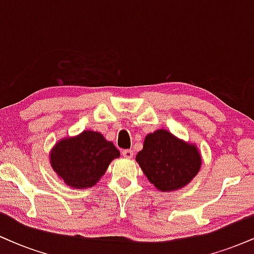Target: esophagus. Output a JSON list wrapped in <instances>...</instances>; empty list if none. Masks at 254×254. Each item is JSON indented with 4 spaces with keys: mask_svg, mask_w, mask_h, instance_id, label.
I'll use <instances>...</instances> for the list:
<instances>
[{
    "mask_svg": "<svg viewBox=\"0 0 254 254\" xmlns=\"http://www.w3.org/2000/svg\"><path fill=\"white\" fill-rule=\"evenodd\" d=\"M122 155L124 157H127V159H131V157L133 156V151L131 149H124L122 150Z\"/></svg>",
    "mask_w": 254,
    "mask_h": 254,
    "instance_id": "1",
    "label": "esophagus"
}]
</instances>
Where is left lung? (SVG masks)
<instances>
[{
  "label": "left lung",
  "instance_id": "1",
  "mask_svg": "<svg viewBox=\"0 0 254 254\" xmlns=\"http://www.w3.org/2000/svg\"><path fill=\"white\" fill-rule=\"evenodd\" d=\"M136 161L147 179L159 191L172 192L185 188L197 176L202 155L197 145L165 129L148 133Z\"/></svg>",
  "mask_w": 254,
  "mask_h": 254
}]
</instances>
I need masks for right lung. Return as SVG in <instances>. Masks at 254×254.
Returning a JSON list of instances; mask_svg holds the SVG:
<instances>
[{
    "label": "right lung",
    "mask_w": 254,
    "mask_h": 254,
    "mask_svg": "<svg viewBox=\"0 0 254 254\" xmlns=\"http://www.w3.org/2000/svg\"><path fill=\"white\" fill-rule=\"evenodd\" d=\"M52 170L72 189L97 185L112 160L121 153L98 131L84 130L76 136L64 137L50 150Z\"/></svg>",
    "instance_id": "add662e5"
}]
</instances>
